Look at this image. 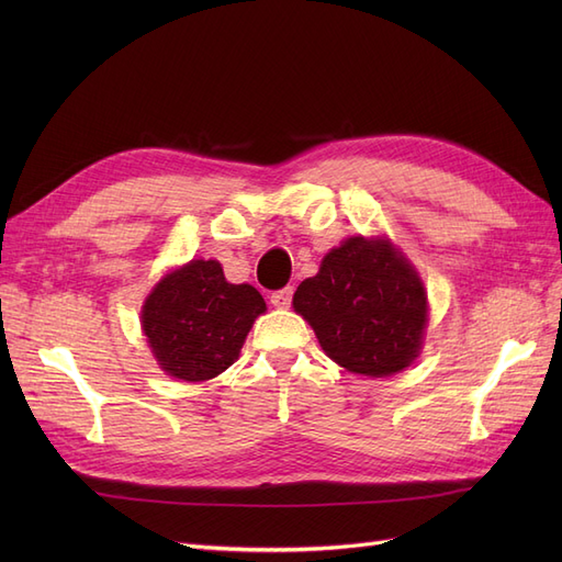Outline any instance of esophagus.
I'll return each mask as SVG.
<instances>
[{"label":"esophagus","mask_w":562,"mask_h":562,"mask_svg":"<svg viewBox=\"0 0 562 562\" xmlns=\"http://www.w3.org/2000/svg\"><path fill=\"white\" fill-rule=\"evenodd\" d=\"M269 300H271V304H274V307L283 310V307H288V304H291V300H293V288H281V291L271 293Z\"/></svg>","instance_id":"esophagus-1"}]
</instances>
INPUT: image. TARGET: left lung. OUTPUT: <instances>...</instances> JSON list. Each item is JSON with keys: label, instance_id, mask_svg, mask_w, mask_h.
<instances>
[{"label": "left lung", "instance_id": "1", "mask_svg": "<svg viewBox=\"0 0 562 562\" xmlns=\"http://www.w3.org/2000/svg\"><path fill=\"white\" fill-rule=\"evenodd\" d=\"M318 345L356 375L386 378L411 366L427 328V291L415 267L384 236H351L321 260L293 295Z\"/></svg>", "mask_w": 562, "mask_h": 562}]
</instances>
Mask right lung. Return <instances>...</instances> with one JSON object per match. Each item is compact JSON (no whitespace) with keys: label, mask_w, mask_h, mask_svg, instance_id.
Masks as SVG:
<instances>
[{"label":"right lung","mask_w":562,"mask_h":562,"mask_svg":"<svg viewBox=\"0 0 562 562\" xmlns=\"http://www.w3.org/2000/svg\"><path fill=\"white\" fill-rule=\"evenodd\" d=\"M265 310L262 295L248 283H229L217 260H192L151 288L140 323L166 375L203 382L239 359Z\"/></svg>","instance_id":"1"}]
</instances>
